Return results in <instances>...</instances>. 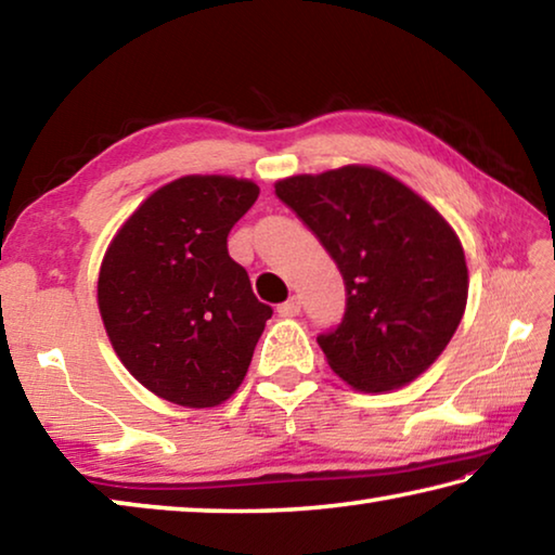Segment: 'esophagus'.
I'll return each instance as SVG.
<instances>
[{"label":"esophagus","mask_w":555,"mask_h":555,"mask_svg":"<svg viewBox=\"0 0 555 555\" xmlns=\"http://www.w3.org/2000/svg\"><path fill=\"white\" fill-rule=\"evenodd\" d=\"M300 313V298L298 296H291L288 300H284V304L279 306V315L281 318H294Z\"/></svg>","instance_id":"obj_1"}]
</instances>
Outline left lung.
I'll list each match as a JSON object with an SVG mask.
<instances>
[{"mask_svg":"<svg viewBox=\"0 0 555 555\" xmlns=\"http://www.w3.org/2000/svg\"><path fill=\"white\" fill-rule=\"evenodd\" d=\"M340 269L347 308L318 337L352 389L382 393L421 377L467 306V264L455 230L434 205L374 166H340L274 183Z\"/></svg>","mask_w":555,"mask_h":555,"instance_id":"left-lung-1","label":"left lung"}]
</instances>
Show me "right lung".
Listing matches in <instances>:
<instances>
[{"label":"right lung","instance_id":"add662e5","mask_svg":"<svg viewBox=\"0 0 555 555\" xmlns=\"http://www.w3.org/2000/svg\"><path fill=\"white\" fill-rule=\"evenodd\" d=\"M259 185L183 176L154 191L102 257L98 306L131 377L185 409L228 401L249 370L271 308L228 251Z\"/></svg>","mask_w":555,"mask_h":555}]
</instances>
